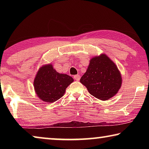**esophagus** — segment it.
I'll return each mask as SVG.
<instances>
[{
	"mask_svg": "<svg viewBox=\"0 0 149 149\" xmlns=\"http://www.w3.org/2000/svg\"><path fill=\"white\" fill-rule=\"evenodd\" d=\"M74 79L76 80V81H79L80 79V75H75L74 76Z\"/></svg>",
	"mask_w": 149,
	"mask_h": 149,
	"instance_id": "1",
	"label": "esophagus"
}]
</instances>
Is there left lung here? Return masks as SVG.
<instances>
[{
  "label": "left lung",
  "instance_id": "8db88e82",
  "mask_svg": "<svg viewBox=\"0 0 149 149\" xmlns=\"http://www.w3.org/2000/svg\"><path fill=\"white\" fill-rule=\"evenodd\" d=\"M80 82L93 97L107 100L116 94L122 77L116 64L106 54L93 58Z\"/></svg>",
  "mask_w": 149,
  "mask_h": 149
}]
</instances>
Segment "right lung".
Instances as JSON below:
<instances>
[{"label": "right lung", "mask_w": 149, "mask_h": 149, "mask_svg": "<svg viewBox=\"0 0 149 149\" xmlns=\"http://www.w3.org/2000/svg\"><path fill=\"white\" fill-rule=\"evenodd\" d=\"M73 81L74 79L70 75L59 74L53 68L52 64H49L39 69L33 84L39 99L52 103L64 95L65 89Z\"/></svg>", "instance_id": "1"}]
</instances>
